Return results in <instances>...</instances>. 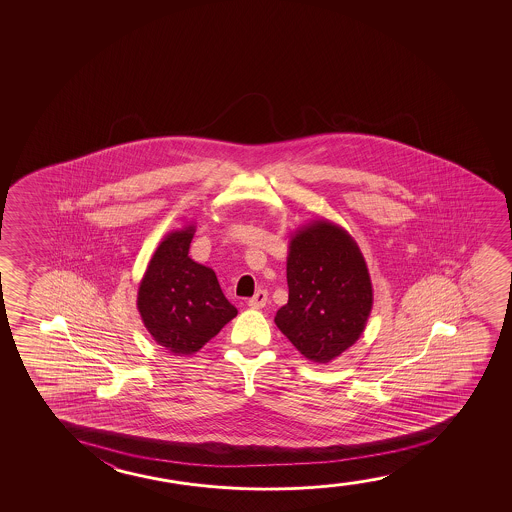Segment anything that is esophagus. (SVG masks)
Segmentation results:
<instances>
[{
	"mask_svg": "<svg viewBox=\"0 0 512 512\" xmlns=\"http://www.w3.org/2000/svg\"><path fill=\"white\" fill-rule=\"evenodd\" d=\"M267 292L266 290H259L257 294L253 295L252 299L248 301V306L253 309H260L266 306Z\"/></svg>",
	"mask_w": 512,
	"mask_h": 512,
	"instance_id": "1",
	"label": "esophagus"
}]
</instances>
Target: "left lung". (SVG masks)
<instances>
[{
	"mask_svg": "<svg viewBox=\"0 0 512 512\" xmlns=\"http://www.w3.org/2000/svg\"><path fill=\"white\" fill-rule=\"evenodd\" d=\"M288 302L274 323L301 355L329 364L357 343L372 309V283L357 241L341 225L311 220L290 236Z\"/></svg>",
	"mask_w": 512,
	"mask_h": 512,
	"instance_id": "left-lung-1",
	"label": "left lung"
}]
</instances>
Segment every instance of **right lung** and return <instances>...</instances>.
<instances>
[{"label":"right lung","mask_w":512,"mask_h":512,"mask_svg":"<svg viewBox=\"0 0 512 512\" xmlns=\"http://www.w3.org/2000/svg\"><path fill=\"white\" fill-rule=\"evenodd\" d=\"M196 225L169 232L155 248L138 288L148 334L175 357H190L217 336L238 309L225 299L217 274L189 257Z\"/></svg>","instance_id":"obj_1"}]
</instances>
